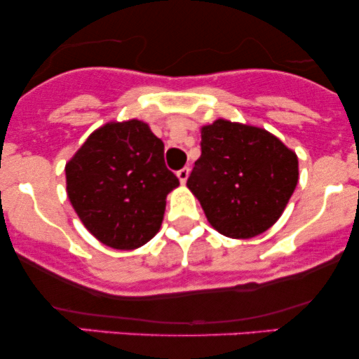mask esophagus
<instances>
[{"label": "esophagus", "mask_w": 359, "mask_h": 359, "mask_svg": "<svg viewBox=\"0 0 359 359\" xmlns=\"http://www.w3.org/2000/svg\"><path fill=\"white\" fill-rule=\"evenodd\" d=\"M177 177H179V180H180V184H185L187 182V179H189V168L185 167V168H180L179 172H177Z\"/></svg>", "instance_id": "obj_1"}]
</instances>
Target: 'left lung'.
<instances>
[{
  "label": "left lung",
  "instance_id": "obj_1",
  "mask_svg": "<svg viewBox=\"0 0 359 359\" xmlns=\"http://www.w3.org/2000/svg\"><path fill=\"white\" fill-rule=\"evenodd\" d=\"M201 154L187 187L209 224L234 240L271 228L299 182V158L265 128L216 119L201 128Z\"/></svg>",
  "mask_w": 359,
  "mask_h": 359
}]
</instances>
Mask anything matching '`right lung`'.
<instances>
[{
	"mask_svg": "<svg viewBox=\"0 0 359 359\" xmlns=\"http://www.w3.org/2000/svg\"><path fill=\"white\" fill-rule=\"evenodd\" d=\"M65 185L86 229L114 250H135L158 233L179 179L165 167L163 142L140 119L94 130L65 163Z\"/></svg>",
	"mask_w": 359,
	"mask_h": 359,
	"instance_id": "add662e5",
	"label": "right lung"
}]
</instances>
